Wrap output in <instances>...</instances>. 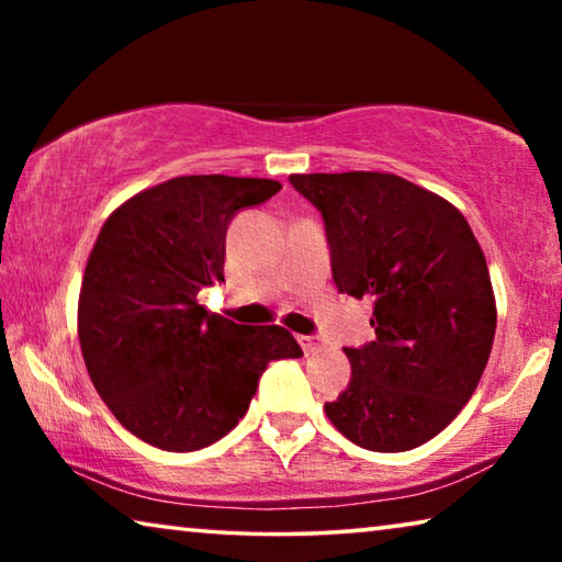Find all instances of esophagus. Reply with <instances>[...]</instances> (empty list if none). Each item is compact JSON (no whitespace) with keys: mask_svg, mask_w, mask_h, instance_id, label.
<instances>
[{"mask_svg":"<svg viewBox=\"0 0 562 562\" xmlns=\"http://www.w3.org/2000/svg\"><path fill=\"white\" fill-rule=\"evenodd\" d=\"M297 341H300V347L307 357L317 355V351L322 349V341L317 337H312V335H297Z\"/></svg>","mask_w":562,"mask_h":562,"instance_id":"1","label":"esophagus"}]
</instances>
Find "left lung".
I'll list each match as a JSON object with an SVG mask.
<instances>
[{
	"instance_id": "1",
	"label": "left lung",
	"mask_w": 562,
	"mask_h": 562,
	"mask_svg": "<svg viewBox=\"0 0 562 562\" xmlns=\"http://www.w3.org/2000/svg\"><path fill=\"white\" fill-rule=\"evenodd\" d=\"M325 217L337 290L372 300L376 339L345 347L349 386L325 414L369 451L434 439L473 396L496 335L486 258L459 207L394 173L290 176Z\"/></svg>"
}]
</instances>
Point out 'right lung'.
I'll use <instances>...</instances> for the list:
<instances>
[{
    "instance_id": "right-lung-1",
    "label": "right lung",
    "mask_w": 562,
    "mask_h": 562,
    "mask_svg": "<svg viewBox=\"0 0 562 562\" xmlns=\"http://www.w3.org/2000/svg\"><path fill=\"white\" fill-rule=\"evenodd\" d=\"M282 186L180 176L113 211L79 294L87 372L121 426L156 449L198 451L235 429L272 359L302 357L284 327L235 325L198 304L223 282L233 215Z\"/></svg>"
}]
</instances>
